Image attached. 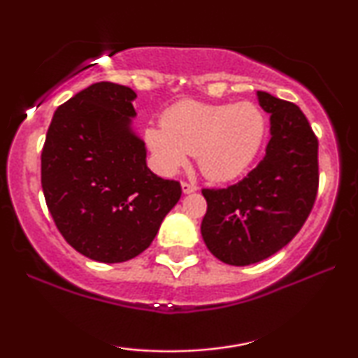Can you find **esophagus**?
Wrapping results in <instances>:
<instances>
[{
  "mask_svg": "<svg viewBox=\"0 0 358 358\" xmlns=\"http://www.w3.org/2000/svg\"><path fill=\"white\" fill-rule=\"evenodd\" d=\"M199 187L195 184H190V182H182V192L184 194H192V192H195V190H197Z\"/></svg>",
  "mask_w": 358,
  "mask_h": 358,
  "instance_id": "esophagus-1",
  "label": "esophagus"
}]
</instances>
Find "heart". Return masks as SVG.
I'll return each mask as SVG.
<instances>
[{
	"label": "heart",
	"mask_w": 358,
	"mask_h": 358,
	"mask_svg": "<svg viewBox=\"0 0 358 358\" xmlns=\"http://www.w3.org/2000/svg\"><path fill=\"white\" fill-rule=\"evenodd\" d=\"M266 130V117L252 102L205 104L189 99L171 106L163 125L146 129L145 141L163 174L178 173L192 153L205 178L227 182L256 159Z\"/></svg>",
	"instance_id": "obj_1"
}]
</instances>
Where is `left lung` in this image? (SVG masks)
I'll return each mask as SVG.
<instances>
[{
  "label": "left lung",
  "instance_id": "left-lung-1",
  "mask_svg": "<svg viewBox=\"0 0 358 358\" xmlns=\"http://www.w3.org/2000/svg\"><path fill=\"white\" fill-rule=\"evenodd\" d=\"M271 114L266 156L238 184L203 189L207 213L202 238L208 251L229 266L271 257L295 238L317 195V138L300 107L257 91Z\"/></svg>",
  "mask_w": 358,
  "mask_h": 358
}]
</instances>
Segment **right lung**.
I'll use <instances>...</instances> for the list:
<instances>
[{
  "label": "right lung",
  "mask_w": 358,
  "mask_h": 358,
  "mask_svg": "<svg viewBox=\"0 0 358 358\" xmlns=\"http://www.w3.org/2000/svg\"><path fill=\"white\" fill-rule=\"evenodd\" d=\"M135 91L101 81L53 114L42 150V190L58 231L83 256L115 264L153 243L180 184L151 173L131 130Z\"/></svg>",
  "instance_id": "right-lung-1"
}]
</instances>
